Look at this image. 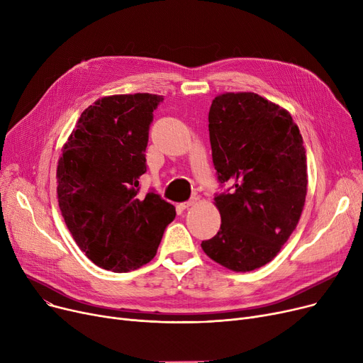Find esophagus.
<instances>
[{"instance_id": "obj_1", "label": "esophagus", "mask_w": 363, "mask_h": 363, "mask_svg": "<svg viewBox=\"0 0 363 363\" xmlns=\"http://www.w3.org/2000/svg\"><path fill=\"white\" fill-rule=\"evenodd\" d=\"M196 203H197V199H191V200H188V201H185V203H181L179 207H181V208H188L189 206H193V204H196Z\"/></svg>"}]
</instances>
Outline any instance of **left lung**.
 Here are the masks:
<instances>
[{"label": "left lung", "mask_w": 363, "mask_h": 363, "mask_svg": "<svg viewBox=\"0 0 363 363\" xmlns=\"http://www.w3.org/2000/svg\"><path fill=\"white\" fill-rule=\"evenodd\" d=\"M212 157L220 184V230L203 252L234 272L269 263L287 242L308 193L306 150L290 111L255 92H225L208 111Z\"/></svg>", "instance_id": "1"}]
</instances>
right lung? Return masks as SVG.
Listing matches in <instances>:
<instances>
[{"instance_id":"obj_1","label":"right lung","mask_w":363,"mask_h":363,"mask_svg":"<svg viewBox=\"0 0 363 363\" xmlns=\"http://www.w3.org/2000/svg\"><path fill=\"white\" fill-rule=\"evenodd\" d=\"M156 94L108 95L85 108L62 148L57 199L73 240L113 272L141 268L157 253L175 207L138 196Z\"/></svg>"}]
</instances>
